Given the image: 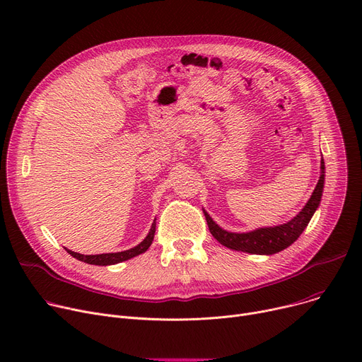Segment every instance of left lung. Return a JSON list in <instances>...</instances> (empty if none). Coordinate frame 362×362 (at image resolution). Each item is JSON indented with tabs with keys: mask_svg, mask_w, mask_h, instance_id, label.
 <instances>
[{
	"mask_svg": "<svg viewBox=\"0 0 362 362\" xmlns=\"http://www.w3.org/2000/svg\"><path fill=\"white\" fill-rule=\"evenodd\" d=\"M321 175L318 179V183L314 189V192L305 206L288 223H283L273 227H259V229L246 232V233H235V232H227L210 217L204 208V216L208 224V229H210L211 235L221 243L226 248L242 251L248 254H257V255H273L283 250H286L291 246L300 233L305 230L310 220L313 218L314 213L320 205L321 197H322V187H325V160L321 157Z\"/></svg>",
	"mask_w": 362,
	"mask_h": 362,
	"instance_id": "left-lung-1",
	"label": "left lung"
}]
</instances>
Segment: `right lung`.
I'll return each instance as SVG.
<instances>
[{
    "instance_id": "obj_1",
    "label": "right lung",
    "mask_w": 362,
    "mask_h": 362,
    "mask_svg": "<svg viewBox=\"0 0 362 362\" xmlns=\"http://www.w3.org/2000/svg\"><path fill=\"white\" fill-rule=\"evenodd\" d=\"M154 235H156V220L152 223L149 233L146 235V238L136 246H133V248L127 250V251H122V252H108V254H98V255H83V254H78V252H73L70 250L66 248V251L76 259L83 261L86 264H93V265H112V264H119L123 261H127L133 257L141 255L144 254L154 240Z\"/></svg>"
}]
</instances>
